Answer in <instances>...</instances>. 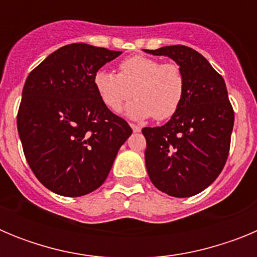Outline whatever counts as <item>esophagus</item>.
<instances>
[{
    "label": "esophagus",
    "instance_id": "esophagus-1",
    "mask_svg": "<svg viewBox=\"0 0 257 257\" xmlns=\"http://www.w3.org/2000/svg\"><path fill=\"white\" fill-rule=\"evenodd\" d=\"M131 128H133L134 133H140L142 131V127L139 126V124H135V123H130Z\"/></svg>",
    "mask_w": 257,
    "mask_h": 257
}]
</instances>
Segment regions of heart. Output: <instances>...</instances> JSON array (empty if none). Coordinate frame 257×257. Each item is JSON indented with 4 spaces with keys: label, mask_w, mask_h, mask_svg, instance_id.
Masks as SVG:
<instances>
[{
    "label": "heart",
    "mask_w": 257,
    "mask_h": 257,
    "mask_svg": "<svg viewBox=\"0 0 257 257\" xmlns=\"http://www.w3.org/2000/svg\"><path fill=\"white\" fill-rule=\"evenodd\" d=\"M95 91L112 112L118 113L124 104L127 114L135 119L153 115L163 121L178 112L185 94L183 70L175 63H161L147 55H134L118 64V74L106 69L95 72Z\"/></svg>",
    "instance_id": "obj_1"
}]
</instances>
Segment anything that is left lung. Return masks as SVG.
Returning a JSON list of instances; mask_svg holds the SVG:
<instances>
[{
    "mask_svg": "<svg viewBox=\"0 0 257 257\" xmlns=\"http://www.w3.org/2000/svg\"><path fill=\"white\" fill-rule=\"evenodd\" d=\"M169 56L185 78L180 108L161 127H144L145 165L154 187L178 198L196 196L225 166L234 110L224 78L206 58L183 45L144 50Z\"/></svg>",
    "mask_w": 257,
    "mask_h": 257,
    "instance_id": "8db88e82",
    "label": "left lung"
}]
</instances>
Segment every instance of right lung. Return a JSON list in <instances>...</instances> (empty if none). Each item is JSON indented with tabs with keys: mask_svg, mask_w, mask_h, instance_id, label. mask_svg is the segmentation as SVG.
I'll list each match as a JSON object with an SVG mask.
<instances>
[{
	"mask_svg": "<svg viewBox=\"0 0 257 257\" xmlns=\"http://www.w3.org/2000/svg\"><path fill=\"white\" fill-rule=\"evenodd\" d=\"M121 54L70 44L50 54L27 77L18 133L36 178L56 194L79 197L97 189L133 134L92 83L95 72Z\"/></svg>",
	"mask_w": 257,
	"mask_h": 257,
	"instance_id": "obj_1",
	"label": "right lung"
}]
</instances>
